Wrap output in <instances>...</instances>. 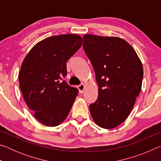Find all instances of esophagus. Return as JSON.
Instances as JSON below:
<instances>
[{
  "instance_id": "34e87169",
  "label": "esophagus",
  "mask_w": 161,
  "mask_h": 161,
  "mask_svg": "<svg viewBox=\"0 0 161 161\" xmlns=\"http://www.w3.org/2000/svg\"><path fill=\"white\" fill-rule=\"evenodd\" d=\"M78 89H79V92H80V93H83V92L84 90V88H85V85H84V84H81L80 85L78 86Z\"/></svg>"
}]
</instances>
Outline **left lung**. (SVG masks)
I'll use <instances>...</instances> for the list:
<instances>
[{"mask_svg":"<svg viewBox=\"0 0 161 161\" xmlns=\"http://www.w3.org/2000/svg\"><path fill=\"white\" fill-rule=\"evenodd\" d=\"M83 40L99 86L97 101L89 105L92 117L99 126L114 129L126 119L139 95L142 63L134 49L120 37L84 35Z\"/></svg>","mask_w":161,"mask_h":161,"instance_id":"1","label":"left lung"}]
</instances>
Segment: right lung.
I'll return each instance as SVG.
<instances>
[{"label":"right lung","instance_id":"1","mask_svg":"<svg viewBox=\"0 0 161 161\" xmlns=\"http://www.w3.org/2000/svg\"><path fill=\"white\" fill-rule=\"evenodd\" d=\"M82 45L75 34L56 35L37 43L19 72L23 98L35 118L47 126L60 124L69 114L78 89L63 80L66 63Z\"/></svg>","mask_w":161,"mask_h":161}]
</instances>
